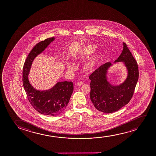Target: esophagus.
I'll return each mask as SVG.
<instances>
[{
    "label": "esophagus",
    "mask_w": 156,
    "mask_h": 156,
    "mask_svg": "<svg viewBox=\"0 0 156 156\" xmlns=\"http://www.w3.org/2000/svg\"><path fill=\"white\" fill-rule=\"evenodd\" d=\"M83 82L82 81H79L78 83H77V86H80L82 85H83Z\"/></svg>",
    "instance_id": "34e87169"
}]
</instances>
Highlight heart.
Here are the masks:
<instances>
[{"label": "heart", "instance_id": "obj_1", "mask_svg": "<svg viewBox=\"0 0 156 156\" xmlns=\"http://www.w3.org/2000/svg\"><path fill=\"white\" fill-rule=\"evenodd\" d=\"M96 49V47L94 45H89L86 46L83 48V49L81 51V54L82 55H90V54L93 53ZM68 69L69 70L73 71L75 70L76 67L74 64L73 63H69L68 64ZM91 66V65L90 64H86V68H90Z\"/></svg>", "mask_w": 156, "mask_h": 156}]
</instances>
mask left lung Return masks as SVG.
Returning a JSON list of instances; mask_svg holds the SVG:
<instances>
[{
  "mask_svg": "<svg viewBox=\"0 0 156 156\" xmlns=\"http://www.w3.org/2000/svg\"><path fill=\"white\" fill-rule=\"evenodd\" d=\"M122 53L115 63L124 62L128 71V75L123 83L113 86L107 78V70L112 64L107 62L94 71L89 78L90 92V98L94 107L98 111L105 113H112L128 104L132 98L135 88L139 79V68L126 44Z\"/></svg>",
  "mask_w": 156,
  "mask_h": 156,
  "instance_id": "8db88e82",
  "label": "left lung"
}]
</instances>
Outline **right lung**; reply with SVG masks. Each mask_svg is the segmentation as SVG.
<instances>
[{
  "label": "right lung",
  "instance_id": "1",
  "mask_svg": "<svg viewBox=\"0 0 156 156\" xmlns=\"http://www.w3.org/2000/svg\"><path fill=\"white\" fill-rule=\"evenodd\" d=\"M54 39V37L47 38L35 45L26 58L22 73L24 88L30 104L41 114L53 116L62 112L68 104L73 90V82H58L51 89L41 91L32 87L29 81L28 75L35 58Z\"/></svg>",
  "mask_w": 156,
  "mask_h": 156
}]
</instances>
